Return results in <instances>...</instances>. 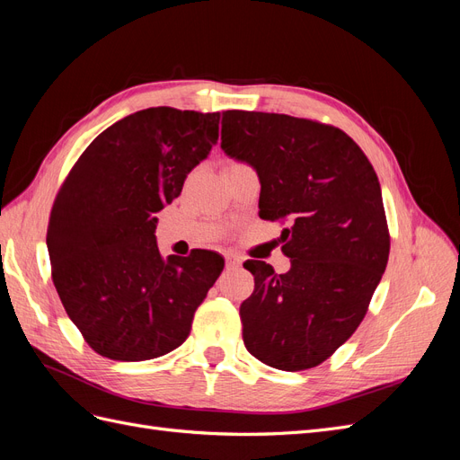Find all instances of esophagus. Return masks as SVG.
I'll return each instance as SVG.
<instances>
[{"label":"esophagus","mask_w":460,"mask_h":460,"mask_svg":"<svg viewBox=\"0 0 460 460\" xmlns=\"http://www.w3.org/2000/svg\"><path fill=\"white\" fill-rule=\"evenodd\" d=\"M242 264V259L238 255H226V267H240Z\"/></svg>","instance_id":"1"}]
</instances>
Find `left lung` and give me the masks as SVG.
<instances>
[{
    "instance_id": "8db88e82",
    "label": "left lung",
    "mask_w": 460,
    "mask_h": 460,
    "mask_svg": "<svg viewBox=\"0 0 460 460\" xmlns=\"http://www.w3.org/2000/svg\"><path fill=\"white\" fill-rule=\"evenodd\" d=\"M220 147L257 171L259 217L288 225L286 274L264 261L243 262L255 276L240 307L243 343L278 370L313 368L363 323L385 270L378 176L349 136L307 119L226 111Z\"/></svg>"
}]
</instances>
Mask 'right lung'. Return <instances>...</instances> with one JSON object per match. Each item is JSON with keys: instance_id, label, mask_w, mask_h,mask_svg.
Masks as SVG:
<instances>
[{"instance_id": "add662e5", "label": "right lung", "mask_w": 460, "mask_h": 460, "mask_svg": "<svg viewBox=\"0 0 460 460\" xmlns=\"http://www.w3.org/2000/svg\"><path fill=\"white\" fill-rule=\"evenodd\" d=\"M220 113L137 111L82 153L55 198L48 252L63 307L95 353L149 360L182 345L225 259H163L157 217L218 140Z\"/></svg>"}]
</instances>
